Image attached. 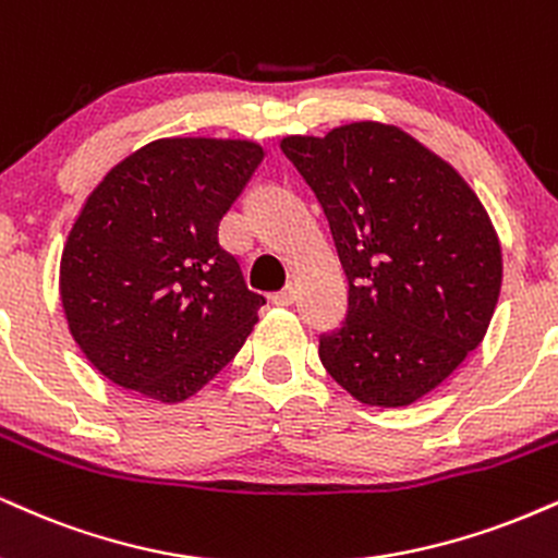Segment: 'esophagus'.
I'll return each mask as SVG.
<instances>
[{
	"label": "esophagus",
	"mask_w": 558,
	"mask_h": 558,
	"mask_svg": "<svg viewBox=\"0 0 558 558\" xmlns=\"http://www.w3.org/2000/svg\"><path fill=\"white\" fill-rule=\"evenodd\" d=\"M296 286H286L283 291H278V293H272V304H278V306H291L293 301H296Z\"/></svg>",
	"instance_id": "1"
}]
</instances>
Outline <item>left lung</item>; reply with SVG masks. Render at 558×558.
Masks as SVG:
<instances>
[{"label":"left lung","instance_id":"left-lung-1","mask_svg":"<svg viewBox=\"0 0 558 558\" xmlns=\"http://www.w3.org/2000/svg\"><path fill=\"white\" fill-rule=\"evenodd\" d=\"M280 150L317 194L348 278L322 364L366 405L432 392L481 345L499 301V239L478 197L398 126L348 124Z\"/></svg>","mask_w":558,"mask_h":558}]
</instances>
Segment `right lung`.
I'll use <instances>...</instances> for the list:
<instances>
[{
    "label": "right lung",
    "instance_id": "right-lung-1",
    "mask_svg": "<svg viewBox=\"0 0 558 558\" xmlns=\"http://www.w3.org/2000/svg\"><path fill=\"white\" fill-rule=\"evenodd\" d=\"M262 158L241 140H158L87 197L59 291L72 338L113 385L181 402L244 345L265 296L246 288L218 226Z\"/></svg>",
    "mask_w": 558,
    "mask_h": 558
}]
</instances>
